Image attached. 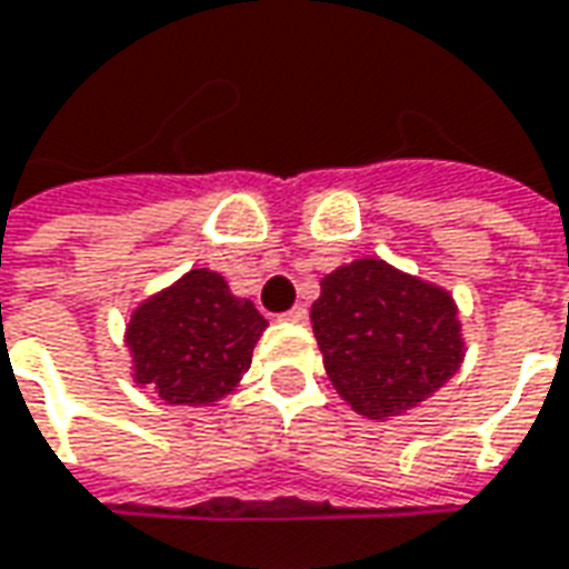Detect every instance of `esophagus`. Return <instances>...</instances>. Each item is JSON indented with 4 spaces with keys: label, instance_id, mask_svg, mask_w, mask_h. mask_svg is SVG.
<instances>
[{
    "label": "esophagus",
    "instance_id": "34e87169",
    "mask_svg": "<svg viewBox=\"0 0 569 569\" xmlns=\"http://www.w3.org/2000/svg\"><path fill=\"white\" fill-rule=\"evenodd\" d=\"M280 320H286V323H305V320H308V311H305L301 305H296V308H289L286 315H280Z\"/></svg>",
    "mask_w": 569,
    "mask_h": 569
}]
</instances>
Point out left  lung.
<instances>
[{
    "label": "left lung",
    "mask_w": 569,
    "mask_h": 569,
    "mask_svg": "<svg viewBox=\"0 0 569 569\" xmlns=\"http://www.w3.org/2000/svg\"><path fill=\"white\" fill-rule=\"evenodd\" d=\"M311 327L336 392L370 420L408 415L463 361L451 292L382 258H358L327 273Z\"/></svg>",
    "instance_id": "obj_1"
}]
</instances>
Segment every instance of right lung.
Returning <instances> with one entry per match:
<instances>
[{
    "mask_svg": "<svg viewBox=\"0 0 569 569\" xmlns=\"http://www.w3.org/2000/svg\"><path fill=\"white\" fill-rule=\"evenodd\" d=\"M264 330L268 320L252 301L233 296L218 270L192 268L139 301L123 342L133 382L152 386L164 405L204 408L239 386Z\"/></svg>",
    "mask_w": 569,
    "mask_h": 569,
    "instance_id": "right-lung-1",
    "label": "right lung"
}]
</instances>
